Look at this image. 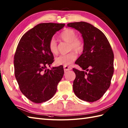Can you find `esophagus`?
<instances>
[{
	"mask_svg": "<svg viewBox=\"0 0 128 128\" xmlns=\"http://www.w3.org/2000/svg\"><path fill=\"white\" fill-rule=\"evenodd\" d=\"M64 70L65 72L68 71V70H72V67L71 66H64Z\"/></svg>",
	"mask_w": 128,
	"mask_h": 128,
	"instance_id": "34e87169",
	"label": "esophagus"
}]
</instances>
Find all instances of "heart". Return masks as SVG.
Wrapping results in <instances>:
<instances>
[{"label": "heart", "mask_w": 128, "mask_h": 128, "mask_svg": "<svg viewBox=\"0 0 128 128\" xmlns=\"http://www.w3.org/2000/svg\"><path fill=\"white\" fill-rule=\"evenodd\" d=\"M61 39L64 41L69 43V50H74L77 53H81L84 50V43L82 40L78 38L76 32L74 30L68 28L62 31L60 34ZM48 48L53 54L58 53V46L56 40L52 38L48 43ZM76 58V54L72 52L66 55H61L56 57V64L58 66H67L71 64Z\"/></svg>", "instance_id": "b5f03b06"}]
</instances>
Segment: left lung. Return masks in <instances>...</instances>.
I'll use <instances>...</instances> for the list:
<instances>
[{"label": "left lung", "mask_w": 128, "mask_h": 128, "mask_svg": "<svg viewBox=\"0 0 128 128\" xmlns=\"http://www.w3.org/2000/svg\"><path fill=\"white\" fill-rule=\"evenodd\" d=\"M68 27L79 31L84 40L82 54L75 64L82 70L73 68L76 75L73 91L81 100L92 102L101 98L109 88L114 72V54L104 34L86 22L69 23Z\"/></svg>", "instance_id": "1"}]
</instances>
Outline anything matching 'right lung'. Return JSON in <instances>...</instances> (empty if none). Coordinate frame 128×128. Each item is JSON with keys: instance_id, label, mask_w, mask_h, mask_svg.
Returning a JSON list of instances; mask_svg holds the SVG:
<instances>
[{"instance_id": "obj_1", "label": "right lung", "mask_w": 128, "mask_h": 128, "mask_svg": "<svg viewBox=\"0 0 128 128\" xmlns=\"http://www.w3.org/2000/svg\"><path fill=\"white\" fill-rule=\"evenodd\" d=\"M64 24L42 23L24 34L14 56L15 76L21 92L34 103L52 98L64 75L63 66H50L53 54L48 43L53 35L64 28Z\"/></svg>"}]
</instances>
